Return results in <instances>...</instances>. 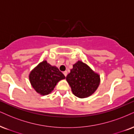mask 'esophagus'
Listing matches in <instances>:
<instances>
[{"label":"esophagus","instance_id":"1","mask_svg":"<svg viewBox=\"0 0 134 134\" xmlns=\"http://www.w3.org/2000/svg\"><path fill=\"white\" fill-rule=\"evenodd\" d=\"M63 74H64V75L65 76H66L67 75H68V71H63Z\"/></svg>","mask_w":134,"mask_h":134}]
</instances>
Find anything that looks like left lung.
<instances>
[{
    "instance_id": "1",
    "label": "left lung",
    "mask_w": 134,
    "mask_h": 134,
    "mask_svg": "<svg viewBox=\"0 0 134 134\" xmlns=\"http://www.w3.org/2000/svg\"><path fill=\"white\" fill-rule=\"evenodd\" d=\"M66 81L74 95L86 98L94 93L100 85V78L87 64L79 60L72 65Z\"/></svg>"
}]
</instances>
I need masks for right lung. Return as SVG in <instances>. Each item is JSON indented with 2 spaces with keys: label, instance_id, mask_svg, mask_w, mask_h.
Returning a JSON list of instances; mask_svg holds the SVG:
<instances>
[{
  "label": "right lung",
  "instance_id": "add662e5",
  "mask_svg": "<svg viewBox=\"0 0 134 134\" xmlns=\"http://www.w3.org/2000/svg\"><path fill=\"white\" fill-rule=\"evenodd\" d=\"M29 80L33 88L40 95L49 94L59 81L65 76L57 66L48 63L46 60L40 63L29 74Z\"/></svg>",
  "mask_w": 134,
  "mask_h": 134
}]
</instances>
